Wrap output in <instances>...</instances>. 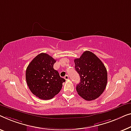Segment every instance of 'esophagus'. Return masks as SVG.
<instances>
[{"label":"esophagus","mask_w":131,"mask_h":131,"mask_svg":"<svg viewBox=\"0 0 131 131\" xmlns=\"http://www.w3.org/2000/svg\"><path fill=\"white\" fill-rule=\"evenodd\" d=\"M64 78H65L66 80H68V79H69V76H68V75H65V77H64Z\"/></svg>","instance_id":"obj_1"}]
</instances>
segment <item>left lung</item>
<instances>
[{"mask_svg":"<svg viewBox=\"0 0 131 131\" xmlns=\"http://www.w3.org/2000/svg\"><path fill=\"white\" fill-rule=\"evenodd\" d=\"M75 68L80 77L77 91L85 100H95L104 91L107 82L106 68L96 55L85 51L74 60Z\"/></svg>","mask_w":131,"mask_h":131,"instance_id":"obj_1","label":"left lung"}]
</instances>
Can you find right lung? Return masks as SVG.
<instances>
[{"label":"right lung","mask_w":131,"mask_h":131,"mask_svg":"<svg viewBox=\"0 0 131 131\" xmlns=\"http://www.w3.org/2000/svg\"><path fill=\"white\" fill-rule=\"evenodd\" d=\"M56 60L46 53L38 54L26 69V81L33 94L42 100H50L59 93L65 79L53 68Z\"/></svg>","instance_id":"right-lung-1"}]
</instances>
